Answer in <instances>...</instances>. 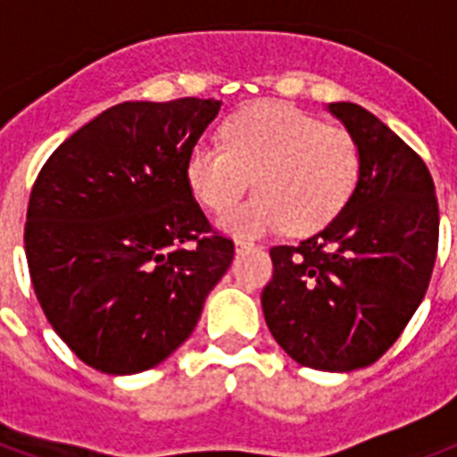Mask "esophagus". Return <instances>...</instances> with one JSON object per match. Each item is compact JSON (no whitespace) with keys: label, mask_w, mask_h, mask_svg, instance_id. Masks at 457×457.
<instances>
[{"label":"esophagus","mask_w":457,"mask_h":457,"mask_svg":"<svg viewBox=\"0 0 457 457\" xmlns=\"http://www.w3.org/2000/svg\"><path fill=\"white\" fill-rule=\"evenodd\" d=\"M251 248H255V244H253V241H244V239H239V241H237V253L251 251Z\"/></svg>","instance_id":"34e87169"}]
</instances>
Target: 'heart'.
Listing matches in <instances>:
<instances>
[{"instance_id":"heart-1","label":"heart","mask_w":457,"mask_h":457,"mask_svg":"<svg viewBox=\"0 0 457 457\" xmlns=\"http://www.w3.org/2000/svg\"><path fill=\"white\" fill-rule=\"evenodd\" d=\"M258 195L220 218V228L258 237L290 228H325L360 179L358 141L341 125L320 122L283 102H260L222 125L220 144L199 141L187 153L186 183L213 213L235 206L248 186Z\"/></svg>"}]
</instances>
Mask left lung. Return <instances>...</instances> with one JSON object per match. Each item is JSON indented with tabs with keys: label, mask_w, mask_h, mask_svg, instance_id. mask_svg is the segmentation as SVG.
<instances>
[{
	"label": "left lung",
	"mask_w": 457,
	"mask_h": 457,
	"mask_svg": "<svg viewBox=\"0 0 457 457\" xmlns=\"http://www.w3.org/2000/svg\"><path fill=\"white\" fill-rule=\"evenodd\" d=\"M328 111L358 141V186L320 232L271 248L262 312L295 362L353 371L377 362L423 302L439 206L425 162L388 125L351 102Z\"/></svg>",
	"instance_id": "left-lung-1"
}]
</instances>
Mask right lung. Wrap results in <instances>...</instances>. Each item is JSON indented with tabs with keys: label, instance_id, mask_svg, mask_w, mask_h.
Instances as JSON below:
<instances>
[{
	"label": "right lung",
	"instance_id": "1",
	"mask_svg": "<svg viewBox=\"0 0 457 457\" xmlns=\"http://www.w3.org/2000/svg\"><path fill=\"white\" fill-rule=\"evenodd\" d=\"M220 102H122L48 157L25 222L34 293L92 370L139 374L193 335L235 258L186 183Z\"/></svg>",
	"mask_w": 457,
	"mask_h": 457
}]
</instances>
